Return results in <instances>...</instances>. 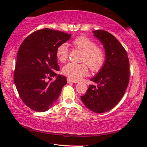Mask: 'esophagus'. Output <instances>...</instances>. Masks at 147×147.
<instances>
[{
  "label": "esophagus",
  "mask_w": 147,
  "mask_h": 147,
  "mask_svg": "<svg viewBox=\"0 0 147 147\" xmlns=\"http://www.w3.org/2000/svg\"><path fill=\"white\" fill-rule=\"evenodd\" d=\"M67 82H68V83H77V82H75V81H73V80H72V79H67Z\"/></svg>",
  "instance_id": "1"
}]
</instances>
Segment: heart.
<instances>
[{"label":"heart","instance_id":"1","mask_svg":"<svg viewBox=\"0 0 147 147\" xmlns=\"http://www.w3.org/2000/svg\"><path fill=\"white\" fill-rule=\"evenodd\" d=\"M73 48L82 52L80 61L82 63H69L63 68L62 72L69 79L78 81L88 72V66L92 71H98L104 66L106 60L105 52L97 47V43L85 36H79L72 42ZM57 57L59 61L65 62L69 56V49L66 43H62L57 48Z\"/></svg>","mask_w":147,"mask_h":147}]
</instances>
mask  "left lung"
Returning <instances> with one entry per match:
<instances>
[{"label": "left lung", "instance_id": "left-lung-1", "mask_svg": "<svg viewBox=\"0 0 147 147\" xmlns=\"http://www.w3.org/2000/svg\"><path fill=\"white\" fill-rule=\"evenodd\" d=\"M106 50V60L102 70L91 81L81 99L88 109L96 113L111 110L122 98L129 82V60L127 52L117 38L105 30L93 32Z\"/></svg>", "mask_w": 147, "mask_h": 147}]
</instances>
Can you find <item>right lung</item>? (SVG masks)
<instances>
[{"label": "right lung", "instance_id": "add662e5", "mask_svg": "<svg viewBox=\"0 0 147 147\" xmlns=\"http://www.w3.org/2000/svg\"><path fill=\"white\" fill-rule=\"evenodd\" d=\"M71 34L48 28L36 30L25 38L17 53L14 81L18 95L32 110H48L59 97L67 84L65 77L57 75L59 70L56 55L59 45ZM57 76L49 82L48 79Z\"/></svg>", "mask_w": 147, "mask_h": 147}]
</instances>
